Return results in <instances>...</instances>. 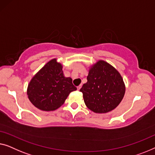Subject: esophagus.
I'll return each instance as SVG.
<instances>
[{
    "label": "esophagus",
    "instance_id": "1",
    "mask_svg": "<svg viewBox=\"0 0 155 155\" xmlns=\"http://www.w3.org/2000/svg\"><path fill=\"white\" fill-rule=\"evenodd\" d=\"M81 85H80V86H77V90H78V91H79L80 89H81Z\"/></svg>",
    "mask_w": 155,
    "mask_h": 155
}]
</instances>
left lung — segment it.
<instances>
[{"instance_id": "obj_1", "label": "left lung", "mask_w": 155, "mask_h": 155, "mask_svg": "<svg viewBox=\"0 0 155 155\" xmlns=\"http://www.w3.org/2000/svg\"><path fill=\"white\" fill-rule=\"evenodd\" d=\"M80 91L88 109L95 113H106L120 103L125 86L120 74L107 62L100 60L90 69L87 83Z\"/></svg>"}]
</instances>
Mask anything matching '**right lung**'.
I'll use <instances>...</instances> for the list:
<instances>
[{
    "label": "right lung",
    "mask_w": 155,
    "mask_h": 155,
    "mask_svg": "<svg viewBox=\"0 0 155 155\" xmlns=\"http://www.w3.org/2000/svg\"><path fill=\"white\" fill-rule=\"evenodd\" d=\"M62 65L53 59L47 63L30 81L28 97L32 104L43 111H53L64 104L69 93L77 90L72 79L64 77Z\"/></svg>",
    "instance_id": "right-lung-1"
}]
</instances>
